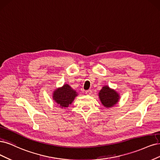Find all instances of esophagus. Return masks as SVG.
I'll use <instances>...</instances> for the list:
<instances>
[{
	"label": "esophagus",
	"mask_w": 160,
	"mask_h": 160,
	"mask_svg": "<svg viewBox=\"0 0 160 160\" xmlns=\"http://www.w3.org/2000/svg\"><path fill=\"white\" fill-rule=\"evenodd\" d=\"M92 93V90H88L86 91V94L87 95H90Z\"/></svg>",
	"instance_id": "34e87169"
}]
</instances>
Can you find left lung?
<instances>
[{
	"label": "left lung",
	"mask_w": 160,
	"mask_h": 160,
	"mask_svg": "<svg viewBox=\"0 0 160 160\" xmlns=\"http://www.w3.org/2000/svg\"><path fill=\"white\" fill-rule=\"evenodd\" d=\"M99 97L102 104L106 108L114 106L119 100V95L108 86H104L99 92Z\"/></svg>",
	"instance_id": "1"
}]
</instances>
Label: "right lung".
<instances>
[{
  "instance_id": "right-lung-1",
  "label": "right lung",
  "mask_w": 160,
  "mask_h": 160,
  "mask_svg": "<svg viewBox=\"0 0 160 160\" xmlns=\"http://www.w3.org/2000/svg\"><path fill=\"white\" fill-rule=\"evenodd\" d=\"M77 96L76 92L68 85L65 84L60 88L56 89L53 94V99L62 108L68 107Z\"/></svg>"
}]
</instances>
